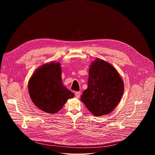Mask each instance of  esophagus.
<instances>
[{
	"label": "esophagus",
	"mask_w": 155,
	"mask_h": 155,
	"mask_svg": "<svg viewBox=\"0 0 155 155\" xmlns=\"http://www.w3.org/2000/svg\"><path fill=\"white\" fill-rule=\"evenodd\" d=\"M80 95H81V92H76L75 93V96L77 99H78L80 97Z\"/></svg>",
	"instance_id": "1"
}]
</instances>
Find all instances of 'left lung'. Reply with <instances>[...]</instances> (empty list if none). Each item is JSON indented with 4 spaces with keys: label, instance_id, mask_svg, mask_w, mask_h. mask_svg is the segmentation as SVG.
<instances>
[{
    "label": "left lung",
    "instance_id": "obj_1",
    "mask_svg": "<svg viewBox=\"0 0 155 155\" xmlns=\"http://www.w3.org/2000/svg\"><path fill=\"white\" fill-rule=\"evenodd\" d=\"M124 82L116 69L108 62L96 58L89 69L88 88L81 101L95 116L107 114L120 101Z\"/></svg>",
    "mask_w": 155,
    "mask_h": 155
}]
</instances>
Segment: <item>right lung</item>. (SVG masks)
I'll return each mask as SVG.
<instances>
[{
    "label": "right lung",
    "mask_w": 155,
    "mask_h": 155,
    "mask_svg": "<svg viewBox=\"0 0 155 155\" xmlns=\"http://www.w3.org/2000/svg\"><path fill=\"white\" fill-rule=\"evenodd\" d=\"M60 63L52 61L39 67L28 81L30 97L34 104L48 113L58 112L74 94L63 85Z\"/></svg>",
    "instance_id": "right-lung-1"
}]
</instances>
